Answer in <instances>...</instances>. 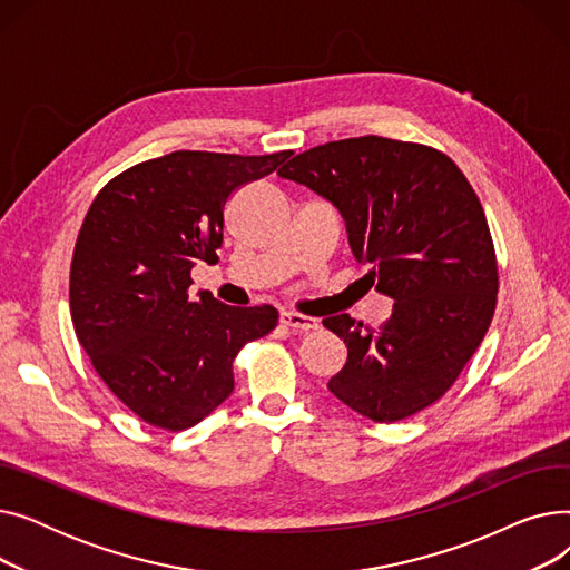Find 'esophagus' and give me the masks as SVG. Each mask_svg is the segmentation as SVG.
Here are the masks:
<instances>
[{"mask_svg":"<svg viewBox=\"0 0 570 570\" xmlns=\"http://www.w3.org/2000/svg\"><path fill=\"white\" fill-rule=\"evenodd\" d=\"M279 321H282V325L291 327V331H295V333L316 331V327H318V321H316V318L303 316V314H295V312H282V314H279Z\"/></svg>","mask_w":570,"mask_h":570,"instance_id":"esophagus-1","label":"esophagus"}]
</instances>
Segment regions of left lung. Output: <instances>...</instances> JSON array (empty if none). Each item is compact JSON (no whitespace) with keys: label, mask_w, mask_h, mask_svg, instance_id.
Returning a JSON list of instances; mask_svg holds the SVG:
<instances>
[{"label":"left lung","mask_w":570,"mask_h":570,"mask_svg":"<svg viewBox=\"0 0 570 570\" xmlns=\"http://www.w3.org/2000/svg\"><path fill=\"white\" fill-rule=\"evenodd\" d=\"M279 177L331 200L365 279L393 314L379 331L348 314L323 318L344 340L331 393L374 423L434 404L481 346L497 307V258L483 205L439 149L381 136L325 142Z\"/></svg>","instance_id":"8db88e82"}]
</instances>
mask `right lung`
<instances>
[{"label":"right lung","instance_id":"obj_1","mask_svg":"<svg viewBox=\"0 0 570 570\" xmlns=\"http://www.w3.org/2000/svg\"><path fill=\"white\" fill-rule=\"evenodd\" d=\"M293 153L179 149L119 173L97 194L71 263V318L104 383L145 423L187 430L233 393V361L277 309L189 297L191 267L217 258L228 196Z\"/></svg>","mask_w":570,"mask_h":570}]
</instances>
